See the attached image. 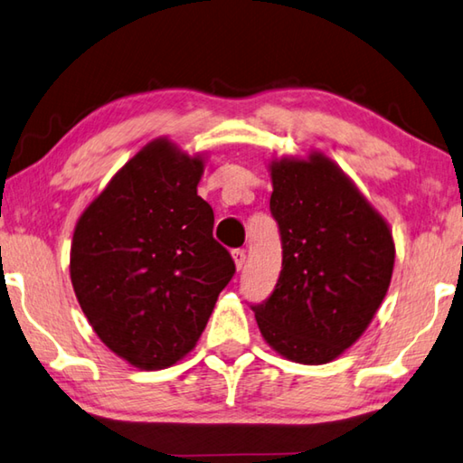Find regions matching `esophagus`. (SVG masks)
I'll return each mask as SVG.
<instances>
[{"mask_svg":"<svg viewBox=\"0 0 463 463\" xmlns=\"http://www.w3.org/2000/svg\"><path fill=\"white\" fill-rule=\"evenodd\" d=\"M232 259H234V265H237V269L241 271V269L245 267V260H247L245 249H234V250H232Z\"/></svg>","mask_w":463,"mask_h":463,"instance_id":"1","label":"esophagus"}]
</instances>
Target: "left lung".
Wrapping results in <instances>:
<instances>
[{
  "label": "left lung",
  "instance_id": "8db88e82",
  "mask_svg": "<svg viewBox=\"0 0 463 463\" xmlns=\"http://www.w3.org/2000/svg\"><path fill=\"white\" fill-rule=\"evenodd\" d=\"M271 178L281 273L271 296L250 309L281 356L330 363L363 335L383 304L394 265L392 234L322 154L273 162Z\"/></svg>",
  "mask_w": 463,
  "mask_h": 463
}]
</instances>
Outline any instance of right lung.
Returning a JSON list of instances; mask_svg holds the SVG:
<instances>
[{
  "mask_svg": "<svg viewBox=\"0 0 463 463\" xmlns=\"http://www.w3.org/2000/svg\"><path fill=\"white\" fill-rule=\"evenodd\" d=\"M204 164L156 139L79 218L71 279L92 330L137 368L159 371L196 346L237 269L198 196Z\"/></svg>",
  "mask_w": 463,
  "mask_h": 463,
  "instance_id": "right-lung-1",
  "label": "right lung"
}]
</instances>
